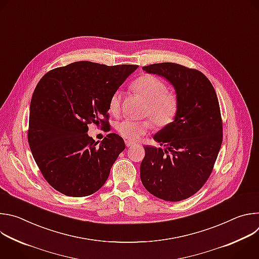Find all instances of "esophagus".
Segmentation results:
<instances>
[{"label":"esophagus","instance_id":"1","mask_svg":"<svg viewBox=\"0 0 259 259\" xmlns=\"http://www.w3.org/2000/svg\"><path fill=\"white\" fill-rule=\"evenodd\" d=\"M125 144H126V146H127V147H131L132 145H134V144H135V142L130 141V140H126V141H125Z\"/></svg>","mask_w":259,"mask_h":259}]
</instances>
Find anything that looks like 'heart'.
<instances>
[{
  "mask_svg": "<svg viewBox=\"0 0 259 259\" xmlns=\"http://www.w3.org/2000/svg\"><path fill=\"white\" fill-rule=\"evenodd\" d=\"M132 89L146 101L143 115L151 117L157 127L166 128L175 121L179 109L178 97L174 92L168 91L167 85L160 78L143 75L134 81ZM122 98L121 89H117L110 96L108 109L113 115L120 113ZM151 120L150 118L139 121L125 119L117 124L116 129L122 137L135 141L153 128Z\"/></svg>",
  "mask_w": 259,
  "mask_h": 259,
  "instance_id": "1",
  "label": "heart"
}]
</instances>
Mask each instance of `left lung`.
Listing matches in <instances>:
<instances>
[{
	"label": "left lung",
	"instance_id": "1",
	"mask_svg": "<svg viewBox=\"0 0 259 259\" xmlns=\"http://www.w3.org/2000/svg\"><path fill=\"white\" fill-rule=\"evenodd\" d=\"M175 87L179 109L175 121L154 139L161 147L143 146V187L155 197L178 202L199 192L213 171L221 142L223 119L216 92L203 72L173 62L142 67Z\"/></svg>",
	"mask_w": 259,
	"mask_h": 259
}]
</instances>
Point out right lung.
<instances>
[{
  "mask_svg": "<svg viewBox=\"0 0 259 259\" xmlns=\"http://www.w3.org/2000/svg\"><path fill=\"white\" fill-rule=\"evenodd\" d=\"M136 67L78 61L49 70L35 86L27 140L43 177L57 192L86 197L106 181L125 143L109 133L97 144L88 125L109 127V98Z\"/></svg>",
  "mask_w": 259,
  "mask_h": 259,
  "instance_id": "add662e5",
  "label": "right lung"
}]
</instances>
